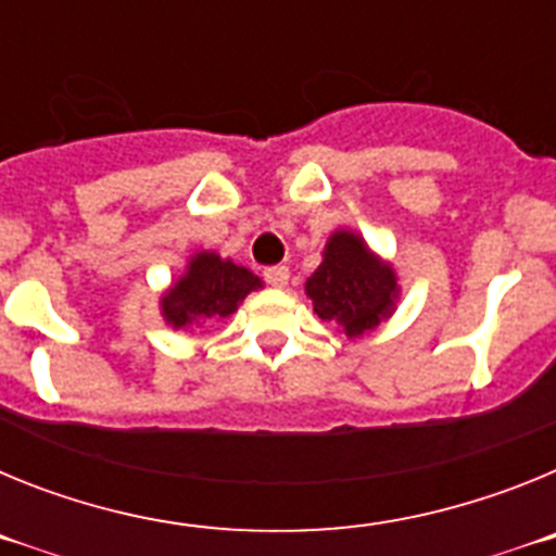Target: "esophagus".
Returning a JSON list of instances; mask_svg holds the SVG:
<instances>
[{
	"label": "esophagus",
	"instance_id": "34e87169",
	"mask_svg": "<svg viewBox=\"0 0 556 556\" xmlns=\"http://www.w3.org/2000/svg\"><path fill=\"white\" fill-rule=\"evenodd\" d=\"M264 281H267L269 287H287L289 269L283 267V264H278V267H267L264 269Z\"/></svg>",
	"mask_w": 556,
	"mask_h": 556
}]
</instances>
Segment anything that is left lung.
Wrapping results in <instances>:
<instances>
[{"label": "left lung", "mask_w": 556, "mask_h": 556, "mask_svg": "<svg viewBox=\"0 0 556 556\" xmlns=\"http://www.w3.org/2000/svg\"><path fill=\"white\" fill-rule=\"evenodd\" d=\"M397 283L392 267L381 264L356 233L337 230L326 258L306 281L320 320L342 323L348 337L370 331L392 312Z\"/></svg>", "instance_id": "obj_1"}]
</instances>
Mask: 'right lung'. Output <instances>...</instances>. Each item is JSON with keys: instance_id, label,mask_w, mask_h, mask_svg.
Masks as SVG:
<instances>
[{"instance_id": "right-lung-1", "label": "right lung", "mask_w": 556, "mask_h": 556, "mask_svg": "<svg viewBox=\"0 0 556 556\" xmlns=\"http://www.w3.org/2000/svg\"><path fill=\"white\" fill-rule=\"evenodd\" d=\"M255 287H262V281L250 269L223 262L214 253H200L191 258L189 273L166 292L161 306L166 323L184 328L205 317H228Z\"/></svg>"}]
</instances>
